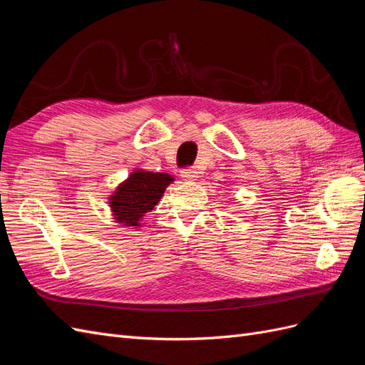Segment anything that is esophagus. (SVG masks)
<instances>
[{
	"mask_svg": "<svg viewBox=\"0 0 365 365\" xmlns=\"http://www.w3.org/2000/svg\"><path fill=\"white\" fill-rule=\"evenodd\" d=\"M181 176L185 181H195L197 178V172L195 168H189V169H184L181 172Z\"/></svg>",
	"mask_w": 365,
	"mask_h": 365,
	"instance_id": "1",
	"label": "esophagus"
}]
</instances>
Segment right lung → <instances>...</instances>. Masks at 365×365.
Masks as SVG:
<instances>
[{
	"label": "right lung",
	"mask_w": 365,
	"mask_h": 365,
	"mask_svg": "<svg viewBox=\"0 0 365 365\" xmlns=\"http://www.w3.org/2000/svg\"><path fill=\"white\" fill-rule=\"evenodd\" d=\"M172 181L173 176L169 173H153L141 169L132 172L109 200L115 222L125 227H140L143 216L158 204L165 187Z\"/></svg>",
	"instance_id": "1"
}]
</instances>
